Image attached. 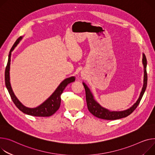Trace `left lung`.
I'll use <instances>...</instances> for the list:
<instances>
[{"mask_svg":"<svg viewBox=\"0 0 155 155\" xmlns=\"http://www.w3.org/2000/svg\"><path fill=\"white\" fill-rule=\"evenodd\" d=\"M142 63L144 67V79H143V86L142 89L141 93H140L138 99L136 101V103L130 108L121 111H110L103 107H102L99 103H98L94 98V96L90 91V88L86 84L83 82V85L84 88L85 89L86 92V100L87 103V106L89 111L91 113L96 116L97 118L106 119V120H116L121 118L129 116L131 113L134 112V110L137 108L138 105L139 104L140 101H141L143 95L146 90L147 86V58L146 56L143 53V59Z\"/></svg>","mask_w":155,"mask_h":155,"instance_id":"left-lung-1","label":"left lung"}]
</instances>
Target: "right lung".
<instances>
[{"label": "right lung", "instance_id": "add662e5", "mask_svg": "<svg viewBox=\"0 0 155 155\" xmlns=\"http://www.w3.org/2000/svg\"><path fill=\"white\" fill-rule=\"evenodd\" d=\"M22 36H20L14 43L12 48L10 49L8 55V62L5 68V85L7 88V90L10 95V97L13 102V103L15 104V106L21 111L23 113L30 115L36 117H49L54 114L55 112L57 111L61 105V96L63 93L65 88L67 86L68 84L74 82L75 80V77H71L67 78L63 80L58 87L56 88L54 92L50 96V97L41 104L38 106L34 108H30L25 106L16 97V96L14 94L10 81V58H11V54L12 52L15 49V48L17 46V45L20 43V41L22 39Z\"/></svg>", "mask_w": 155, "mask_h": 155}]
</instances>
